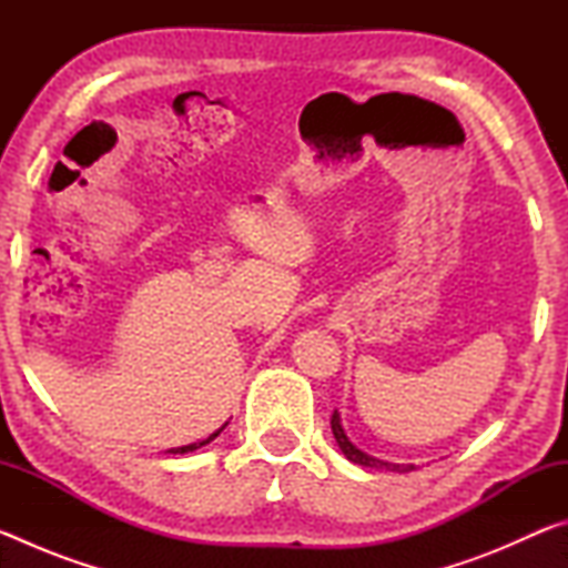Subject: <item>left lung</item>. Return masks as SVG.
<instances>
[{"mask_svg": "<svg viewBox=\"0 0 568 568\" xmlns=\"http://www.w3.org/2000/svg\"><path fill=\"white\" fill-rule=\"evenodd\" d=\"M331 428H333L335 444H338V448L343 450V456L348 458V460H353V464H358L363 468H376V470H396V474H408V470H413V464H390V460H383V458L365 454V450H361L358 446H355L353 440L348 438V434H345L338 410L333 413Z\"/></svg>", "mask_w": 568, "mask_h": 568, "instance_id": "1", "label": "left lung"}]
</instances>
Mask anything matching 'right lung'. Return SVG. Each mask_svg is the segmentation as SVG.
<instances>
[{"label": "right lung", "mask_w": 568, "mask_h": 568, "mask_svg": "<svg viewBox=\"0 0 568 568\" xmlns=\"http://www.w3.org/2000/svg\"><path fill=\"white\" fill-rule=\"evenodd\" d=\"M225 428V426H223ZM223 428H217L215 434H210L205 440H197V444H190V446H180V448H170V454H190V450H197V448H203V446H207L210 440H215L220 434H223Z\"/></svg>", "instance_id": "obj_1"}]
</instances>
